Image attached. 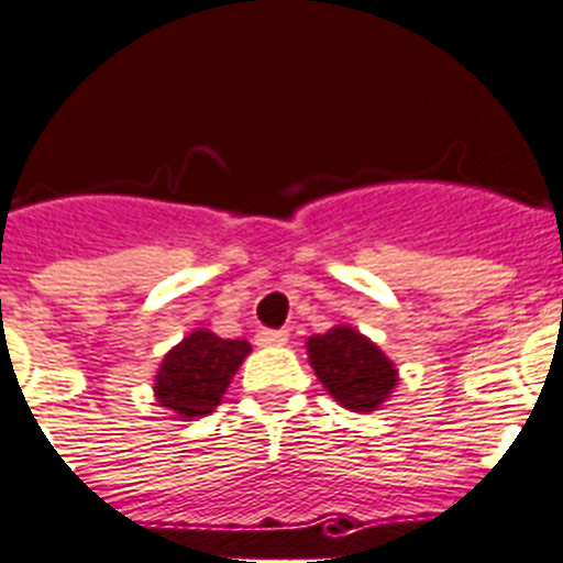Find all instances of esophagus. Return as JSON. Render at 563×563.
I'll list each match as a JSON object with an SVG mask.
<instances>
[{
  "mask_svg": "<svg viewBox=\"0 0 563 563\" xmlns=\"http://www.w3.org/2000/svg\"><path fill=\"white\" fill-rule=\"evenodd\" d=\"M290 334L285 329H260L256 332V343L260 345H285Z\"/></svg>",
  "mask_w": 563,
  "mask_h": 563,
  "instance_id": "esophagus-1",
  "label": "esophagus"
}]
</instances>
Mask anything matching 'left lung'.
Here are the masks:
<instances>
[{"label":"left lung","instance_id":"8db88e82","mask_svg":"<svg viewBox=\"0 0 563 563\" xmlns=\"http://www.w3.org/2000/svg\"><path fill=\"white\" fill-rule=\"evenodd\" d=\"M309 365L334 401L354 412H368L390 396L396 368L368 338L349 327H334L307 343Z\"/></svg>","mask_w":563,"mask_h":563}]
</instances>
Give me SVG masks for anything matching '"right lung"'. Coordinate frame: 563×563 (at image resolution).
<instances>
[{
    "mask_svg": "<svg viewBox=\"0 0 563 563\" xmlns=\"http://www.w3.org/2000/svg\"><path fill=\"white\" fill-rule=\"evenodd\" d=\"M247 352V340H223L198 329L164 357L156 376V399L184 419L206 416L220 405Z\"/></svg>",
    "mask_w": 563,
    "mask_h": 563,
    "instance_id": "add662e5",
    "label": "right lung"
}]
</instances>
